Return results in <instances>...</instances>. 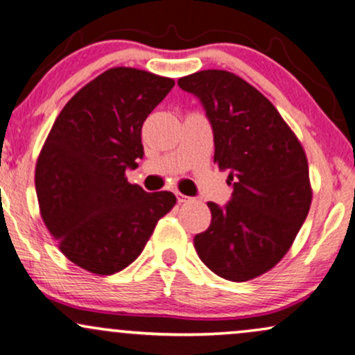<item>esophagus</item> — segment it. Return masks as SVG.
<instances>
[{"instance_id": "34e87169", "label": "esophagus", "mask_w": 355, "mask_h": 355, "mask_svg": "<svg viewBox=\"0 0 355 355\" xmlns=\"http://www.w3.org/2000/svg\"><path fill=\"white\" fill-rule=\"evenodd\" d=\"M177 200H178V203H187L190 200V196H187V195H183V193H180V191H177Z\"/></svg>"}]
</instances>
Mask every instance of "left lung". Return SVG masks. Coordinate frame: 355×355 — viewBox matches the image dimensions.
I'll list each match as a JSON object with an SVG mask.
<instances>
[{"label": "left lung", "mask_w": 355, "mask_h": 355, "mask_svg": "<svg viewBox=\"0 0 355 355\" xmlns=\"http://www.w3.org/2000/svg\"><path fill=\"white\" fill-rule=\"evenodd\" d=\"M207 110L213 162L233 182L225 208L210 202L211 223L196 234L200 259L228 281L254 279L276 266L300 233L313 202L304 148L270 99L221 69L178 79Z\"/></svg>", "instance_id": "8db88e82"}]
</instances>
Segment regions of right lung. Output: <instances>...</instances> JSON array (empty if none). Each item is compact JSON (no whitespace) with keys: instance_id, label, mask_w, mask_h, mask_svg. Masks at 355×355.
Instances as JSON below:
<instances>
[{"instance_id":"right-lung-1","label":"right lung","mask_w":355,"mask_h":355,"mask_svg":"<svg viewBox=\"0 0 355 355\" xmlns=\"http://www.w3.org/2000/svg\"><path fill=\"white\" fill-rule=\"evenodd\" d=\"M175 80L135 67L102 72L64 105L36 162L42 221L61 253L99 276L142 253L157 221L177 203L125 177L144 157L142 123Z\"/></svg>"}]
</instances>
